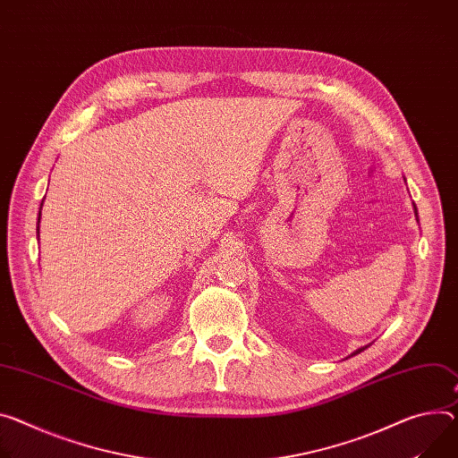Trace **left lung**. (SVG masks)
<instances>
[{"instance_id": "8db88e82", "label": "left lung", "mask_w": 458, "mask_h": 458, "mask_svg": "<svg viewBox=\"0 0 458 458\" xmlns=\"http://www.w3.org/2000/svg\"><path fill=\"white\" fill-rule=\"evenodd\" d=\"M412 208H414V217H417V221H419V210H417V206H414V204H412ZM369 345H370V344H369ZM369 345H365V347H360V349H356V351H354V352H352L351 356H356V354H360V352H361V351H365V349H367ZM351 356H347V358H351Z\"/></svg>"}]
</instances>
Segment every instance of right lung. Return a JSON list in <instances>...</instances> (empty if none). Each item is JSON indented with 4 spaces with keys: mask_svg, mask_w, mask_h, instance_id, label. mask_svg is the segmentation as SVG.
<instances>
[{
    "mask_svg": "<svg viewBox=\"0 0 458 458\" xmlns=\"http://www.w3.org/2000/svg\"><path fill=\"white\" fill-rule=\"evenodd\" d=\"M41 206H44V200H41V204H39V214H38V226H36L38 233H39V219H41Z\"/></svg>",
    "mask_w": 458,
    "mask_h": 458,
    "instance_id": "1",
    "label": "right lung"
}]
</instances>
